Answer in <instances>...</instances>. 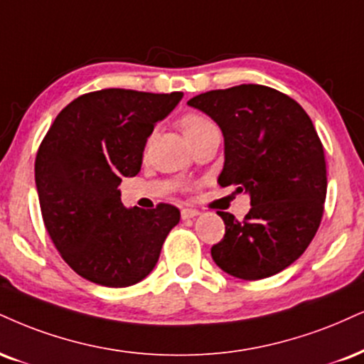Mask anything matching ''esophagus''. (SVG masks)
I'll list each match as a JSON object with an SVG mask.
<instances>
[{
	"label": "esophagus",
	"mask_w": 364,
	"mask_h": 364,
	"mask_svg": "<svg viewBox=\"0 0 364 364\" xmlns=\"http://www.w3.org/2000/svg\"><path fill=\"white\" fill-rule=\"evenodd\" d=\"M196 215H200V212H198V210H195V208H183L181 210L183 220H188V218H195Z\"/></svg>",
	"instance_id": "1"
}]
</instances>
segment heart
Masks as SVG:
<instances>
[{
    "instance_id": "obj_1",
    "label": "heart",
    "mask_w": 364,
    "mask_h": 364,
    "mask_svg": "<svg viewBox=\"0 0 364 364\" xmlns=\"http://www.w3.org/2000/svg\"><path fill=\"white\" fill-rule=\"evenodd\" d=\"M179 127H181L186 140H191V139L198 137L200 134H203L205 130L213 129L215 125H213L207 117L201 115V113L188 112V113H185V115L179 117Z\"/></svg>"
}]
</instances>
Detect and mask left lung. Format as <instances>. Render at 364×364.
<instances>
[{
    "label": "left lung",
    "instance_id": "8db88e82",
    "mask_svg": "<svg viewBox=\"0 0 364 364\" xmlns=\"http://www.w3.org/2000/svg\"><path fill=\"white\" fill-rule=\"evenodd\" d=\"M188 105L224 135L218 185L251 198L244 220L217 212L225 235L212 247L213 261L240 279L273 277L305 252L322 220L326 157L312 120L290 96L261 85L207 91Z\"/></svg>",
    "mask_w": 364,
    "mask_h": 364
}]
</instances>
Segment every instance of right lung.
Instances as JSON below:
<instances>
[{"instance_id":"add662e5","label":"right lung","mask_w":364,"mask_h":364,"mask_svg":"<svg viewBox=\"0 0 364 364\" xmlns=\"http://www.w3.org/2000/svg\"><path fill=\"white\" fill-rule=\"evenodd\" d=\"M183 93L93 91L55 117L35 159L43 224L63 259L87 282L139 283L154 269L179 210L125 208L118 185L140 171L147 137Z\"/></svg>"}]
</instances>
